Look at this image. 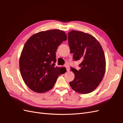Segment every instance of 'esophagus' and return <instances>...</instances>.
<instances>
[{
	"label": "esophagus",
	"mask_w": 123,
	"mask_h": 123,
	"mask_svg": "<svg viewBox=\"0 0 123 123\" xmlns=\"http://www.w3.org/2000/svg\"><path fill=\"white\" fill-rule=\"evenodd\" d=\"M65 67H66V69H67V71H70V68H69V67L68 65L66 64V65H65Z\"/></svg>",
	"instance_id": "esophagus-1"
}]
</instances>
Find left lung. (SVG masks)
Masks as SVG:
<instances>
[{
    "label": "left lung",
    "instance_id": "obj_1",
    "mask_svg": "<svg viewBox=\"0 0 123 123\" xmlns=\"http://www.w3.org/2000/svg\"><path fill=\"white\" fill-rule=\"evenodd\" d=\"M68 35L73 58L81 62L80 70L71 69L75 77L70 85L73 90L80 94L89 93L98 86L105 73L104 52L98 41L88 33L72 30Z\"/></svg>",
    "mask_w": 123,
    "mask_h": 123
}]
</instances>
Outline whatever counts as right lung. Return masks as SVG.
Here are the masks:
<instances>
[{"label":"right lung","mask_w":123,"mask_h":123,"mask_svg":"<svg viewBox=\"0 0 123 123\" xmlns=\"http://www.w3.org/2000/svg\"><path fill=\"white\" fill-rule=\"evenodd\" d=\"M64 31L58 29L33 34L25 43L19 58V69L25 83L37 93L52 88L58 76L66 72L65 67L55 66L56 51L66 40Z\"/></svg>","instance_id":"1"}]
</instances>
